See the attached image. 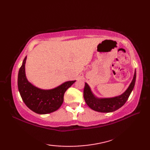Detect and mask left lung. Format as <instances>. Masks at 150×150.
I'll list each match as a JSON object with an SVG mask.
<instances>
[{
	"label": "left lung",
	"mask_w": 150,
	"mask_h": 150,
	"mask_svg": "<svg viewBox=\"0 0 150 150\" xmlns=\"http://www.w3.org/2000/svg\"><path fill=\"white\" fill-rule=\"evenodd\" d=\"M136 71L134 77L127 90L120 96L109 98H97L91 93L87 83H85L84 89V98L88 106L96 111L101 113L113 112L119 109L128 100L135 84Z\"/></svg>",
	"instance_id": "1"
}]
</instances>
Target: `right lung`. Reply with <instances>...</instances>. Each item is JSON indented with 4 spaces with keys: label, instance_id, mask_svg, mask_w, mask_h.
<instances>
[{
    "label": "right lung",
    "instance_id": "right-lung-1",
    "mask_svg": "<svg viewBox=\"0 0 150 150\" xmlns=\"http://www.w3.org/2000/svg\"><path fill=\"white\" fill-rule=\"evenodd\" d=\"M26 60V57L18 75V88L22 100L31 110L39 114H47L57 110L63 103L66 91L75 81L66 82L52 90H40L27 80L25 74Z\"/></svg>",
    "mask_w": 150,
    "mask_h": 150
}]
</instances>
